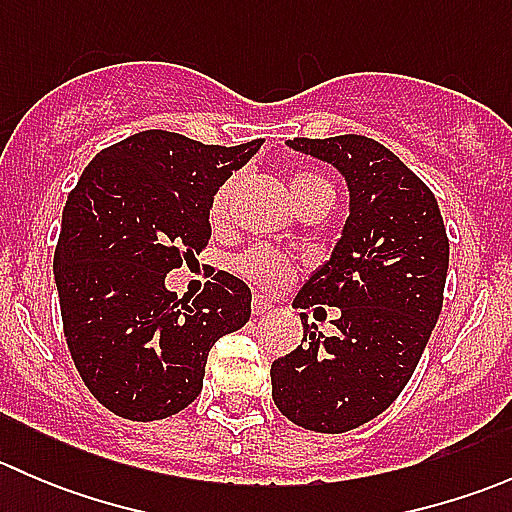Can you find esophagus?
Instances as JSON below:
<instances>
[{
  "mask_svg": "<svg viewBox=\"0 0 512 512\" xmlns=\"http://www.w3.org/2000/svg\"><path fill=\"white\" fill-rule=\"evenodd\" d=\"M252 312H255L257 317H265V314H270L272 312L270 299H265L262 294H257V297L252 299Z\"/></svg>",
  "mask_w": 512,
  "mask_h": 512,
  "instance_id": "34e87169",
  "label": "esophagus"
}]
</instances>
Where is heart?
<instances>
[{"label": "heart", "mask_w": 512, "mask_h": 512, "mask_svg": "<svg viewBox=\"0 0 512 512\" xmlns=\"http://www.w3.org/2000/svg\"><path fill=\"white\" fill-rule=\"evenodd\" d=\"M237 185H240L237 178L225 180L218 188V193L213 195V203H210V220H213L215 225L225 223L227 215H230V203ZM317 195H332V185H329V180H324L322 175L309 173V170H299V173H294L292 178H289V198H292L294 208L307 203L309 198H317ZM235 270L240 272L242 277H247V280L265 289H282L287 282H292L294 277L289 262L282 260L275 252L267 250V247H252V250L242 252L235 260Z\"/></svg>", "instance_id": "1"}]
</instances>
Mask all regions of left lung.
<instances>
[{
    "label": "left lung",
    "mask_w": 512,
    "mask_h": 512,
    "mask_svg": "<svg viewBox=\"0 0 512 512\" xmlns=\"http://www.w3.org/2000/svg\"><path fill=\"white\" fill-rule=\"evenodd\" d=\"M287 146L342 173L349 218L292 302L314 314L337 307V334H317L299 314L304 344L272 361V399L297 426L344 433L409 384L443 307L448 237L431 190L381 143L352 133Z\"/></svg>",
    "instance_id": "obj_1"
}]
</instances>
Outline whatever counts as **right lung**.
Wrapping results in <instances>:
<instances>
[{"instance_id": "1", "label": "right lung", "mask_w": 512, "mask_h": 512, "mask_svg": "<svg viewBox=\"0 0 512 512\" xmlns=\"http://www.w3.org/2000/svg\"><path fill=\"white\" fill-rule=\"evenodd\" d=\"M260 146L143 131L98 153L71 190L54 252L64 337L116 416L158 421L193 404L213 344L250 319L237 277L218 272L190 302L165 275L208 245L213 195Z\"/></svg>"}]
</instances>
